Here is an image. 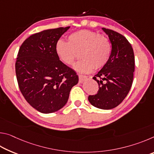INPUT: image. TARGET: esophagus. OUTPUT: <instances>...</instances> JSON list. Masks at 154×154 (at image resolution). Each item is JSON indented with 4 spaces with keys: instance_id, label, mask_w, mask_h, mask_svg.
<instances>
[{
    "instance_id": "1",
    "label": "esophagus",
    "mask_w": 154,
    "mask_h": 154,
    "mask_svg": "<svg viewBox=\"0 0 154 154\" xmlns=\"http://www.w3.org/2000/svg\"><path fill=\"white\" fill-rule=\"evenodd\" d=\"M79 83H83L85 80H86L88 79V77L85 76V75H79Z\"/></svg>"
}]
</instances>
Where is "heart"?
<instances>
[{
  "label": "heart",
  "mask_w": 154,
  "mask_h": 154,
  "mask_svg": "<svg viewBox=\"0 0 154 154\" xmlns=\"http://www.w3.org/2000/svg\"><path fill=\"white\" fill-rule=\"evenodd\" d=\"M111 45L103 35L88 30L72 33L68 37V42L60 39L55 45L58 59L64 64L72 65L79 55L83 58L75 64V69L82 73H89L94 68L105 66L111 55Z\"/></svg>",
  "instance_id": "b5f03b06"
}]
</instances>
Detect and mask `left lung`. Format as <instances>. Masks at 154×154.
<instances>
[{"label": "left lung", "mask_w": 154, "mask_h": 154, "mask_svg": "<svg viewBox=\"0 0 154 154\" xmlns=\"http://www.w3.org/2000/svg\"><path fill=\"white\" fill-rule=\"evenodd\" d=\"M111 43L109 59L93 79L98 83L95 95L88 96L94 106L111 109L118 106L131 88L134 71V55L131 44L121 34L103 28Z\"/></svg>", "instance_id": "obj_1"}]
</instances>
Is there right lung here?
<instances>
[{
  "label": "right lung",
  "mask_w": 154,
  "mask_h": 154,
  "mask_svg": "<svg viewBox=\"0 0 154 154\" xmlns=\"http://www.w3.org/2000/svg\"><path fill=\"white\" fill-rule=\"evenodd\" d=\"M70 28L60 27L34 34L18 51L15 72L20 90L36 110L51 113L66 105L79 77L58 59L55 45Z\"/></svg>",
  "instance_id": "add662e5"
}]
</instances>
